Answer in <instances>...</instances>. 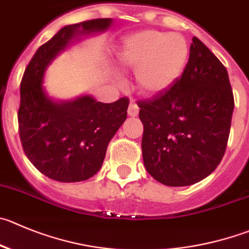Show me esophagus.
I'll return each instance as SVG.
<instances>
[{
	"mask_svg": "<svg viewBox=\"0 0 249 249\" xmlns=\"http://www.w3.org/2000/svg\"><path fill=\"white\" fill-rule=\"evenodd\" d=\"M128 115L132 116V117H134V116H137L139 113V107L137 106V104L134 103V101H131L129 103V106H128Z\"/></svg>",
	"mask_w": 249,
	"mask_h": 249,
	"instance_id": "1",
	"label": "esophagus"
}]
</instances>
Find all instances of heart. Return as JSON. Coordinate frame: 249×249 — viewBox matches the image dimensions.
I'll use <instances>...</instances> for the list:
<instances>
[{"label": "heart", "instance_id": "b5f03b06", "mask_svg": "<svg viewBox=\"0 0 249 249\" xmlns=\"http://www.w3.org/2000/svg\"><path fill=\"white\" fill-rule=\"evenodd\" d=\"M188 57V44L181 34L143 30L123 40L118 66L124 71L136 70L139 89L148 95H158L179 79Z\"/></svg>", "mask_w": 249, "mask_h": 249}]
</instances>
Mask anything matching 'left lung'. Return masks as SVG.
<instances>
[{
  "label": "left lung",
  "mask_w": 249,
  "mask_h": 249,
  "mask_svg": "<svg viewBox=\"0 0 249 249\" xmlns=\"http://www.w3.org/2000/svg\"><path fill=\"white\" fill-rule=\"evenodd\" d=\"M192 41L179 79L164 93L137 103L144 126V166L171 187L197 183L216 169L235 106L225 66L198 37Z\"/></svg>",
  "instance_id": "1"
}]
</instances>
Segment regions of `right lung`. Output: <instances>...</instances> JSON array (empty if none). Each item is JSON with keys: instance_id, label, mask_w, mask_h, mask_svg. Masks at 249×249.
<instances>
[{"instance_id": "add662e5", "label": "right lung", "mask_w": 249, "mask_h": 249, "mask_svg": "<svg viewBox=\"0 0 249 249\" xmlns=\"http://www.w3.org/2000/svg\"><path fill=\"white\" fill-rule=\"evenodd\" d=\"M110 18L85 20L62 28L37 49L20 83L18 126L23 150L41 174L58 182H79L93 177L105 159L108 143L127 118L128 98L111 104L91 96L55 103L42 89L47 65L72 37L103 32Z\"/></svg>"}]
</instances>
